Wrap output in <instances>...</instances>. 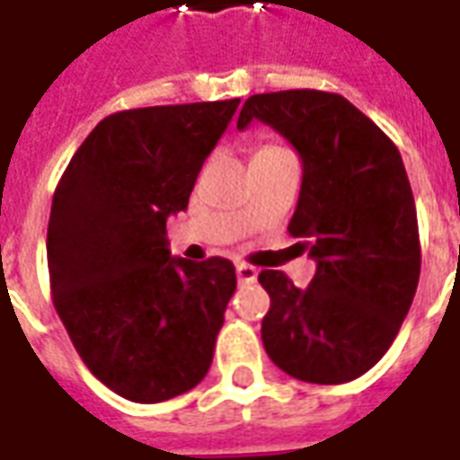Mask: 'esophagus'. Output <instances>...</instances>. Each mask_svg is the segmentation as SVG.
<instances>
[{
	"label": "esophagus",
	"instance_id": "esophagus-1",
	"mask_svg": "<svg viewBox=\"0 0 460 460\" xmlns=\"http://www.w3.org/2000/svg\"><path fill=\"white\" fill-rule=\"evenodd\" d=\"M235 272L240 282H255L257 279V270L252 265H247V262H237Z\"/></svg>",
	"mask_w": 460,
	"mask_h": 460
}]
</instances>
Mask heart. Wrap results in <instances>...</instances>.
<instances>
[{
	"label": "heart",
	"instance_id": "b5f03b06",
	"mask_svg": "<svg viewBox=\"0 0 460 460\" xmlns=\"http://www.w3.org/2000/svg\"><path fill=\"white\" fill-rule=\"evenodd\" d=\"M265 148H279V146H265ZM260 151H262V148H260Z\"/></svg>",
	"mask_w": 460,
	"mask_h": 460
}]
</instances>
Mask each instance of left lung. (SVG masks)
<instances>
[{"mask_svg":"<svg viewBox=\"0 0 460 460\" xmlns=\"http://www.w3.org/2000/svg\"><path fill=\"white\" fill-rule=\"evenodd\" d=\"M262 120L302 158L289 235L314 257L299 289L262 270L270 295L262 344L279 369L309 384H344L386 354L409 314L421 245L411 185L392 138L340 93L314 89L255 93L237 128Z\"/></svg>","mask_w":460,"mask_h":460,"instance_id":"1","label":"left lung"}]
</instances>
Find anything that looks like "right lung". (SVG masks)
I'll return each instance as SVG.
<instances>
[{
	"instance_id": "obj_1",
	"label": "right lung",
	"mask_w": 460,
	"mask_h": 460,
	"mask_svg": "<svg viewBox=\"0 0 460 460\" xmlns=\"http://www.w3.org/2000/svg\"><path fill=\"white\" fill-rule=\"evenodd\" d=\"M240 99L111 113L66 165L47 233L51 299L89 371L111 392L158 403L205 379L237 288L225 257H171L165 220Z\"/></svg>"
}]
</instances>
